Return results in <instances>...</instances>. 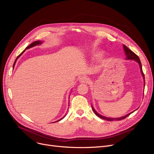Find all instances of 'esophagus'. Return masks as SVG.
Here are the masks:
<instances>
[{"label":"esophagus","mask_w":154,"mask_h":154,"mask_svg":"<svg viewBox=\"0 0 154 154\" xmlns=\"http://www.w3.org/2000/svg\"><path fill=\"white\" fill-rule=\"evenodd\" d=\"M90 80H91V79L86 76H82L79 79V82L81 83H85V84L86 83L87 84V83L89 82Z\"/></svg>","instance_id":"1"}]
</instances>
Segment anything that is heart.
<instances>
[{"instance_id": "b5f03b06", "label": "heart", "mask_w": 154, "mask_h": 154, "mask_svg": "<svg viewBox=\"0 0 154 154\" xmlns=\"http://www.w3.org/2000/svg\"><path fill=\"white\" fill-rule=\"evenodd\" d=\"M102 52H95L94 54V56L95 57H100L102 55Z\"/></svg>"}]
</instances>
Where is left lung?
<instances>
[{
    "label": "left lung",
    "instance_id": "obj_1",
    "mask_svg": "<svg viewBox=\"0 0 154 154\" xmlns=\"http://www.w3.org/2000/svg\"><path fill=\"white\" fill-rule=\"evenodd\" d=\"M124 51H125V55H126V59L127 60H135L137 62H138L139 66H140V70H141V73L142 74V76L143 77V79H144V86H145V77H144V74L143 73V71H142V64H141V62L140 60V59L138 56H137L134 52H132L131 49H129V48L125 46V45H124ZM92 110L94 111V112L95 114V115L97 116H98L99 117H100V119H104V120H108V121H114V120H122V119H125L127 117H128L129 115H130L131 114H132V112L130 113V114H128L127 115L124 116V117H119V118H109V117H103L100 114H99L97 112L95 111V110L93 108V107L92 106Z\"/></svg>",
    "mask_w": 154,
    "mask_h": 154
}]
</instances>
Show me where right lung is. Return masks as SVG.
<instances>
[{
    "mask_svg": "<svg viewBox=\"0 0 154 154\" xmlns=\"http://www.w3.org/2000/svg\"><path fill=\"white\" fill-rule=\"evenodd\" d=\"M42 42H41V41H38V40H37V41H35V42H32L31 44H30L29 46H27V47H26V49H27V48H31V47H34V46H35V45H40V44H41ZM25 51L26 50H24L20 55H19L18 56H17V59H15V62H14V66H13V67L15 66V62H16V61H17V59L19 58V57H20V56L24 52H25ZM65 116L62 118V119H63L64 117H65ZM62 119H60V120H57V122H58V121H60V120H62Z\"/></svg>",
    "mask_w": 154,
    "mask_h": 154,
    "instance_id": "right-lung-1",
    "label": "right lung"
}]
</instances>
